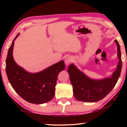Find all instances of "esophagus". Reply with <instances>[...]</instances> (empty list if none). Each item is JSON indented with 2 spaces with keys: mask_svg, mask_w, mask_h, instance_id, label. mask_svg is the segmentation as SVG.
I'll use <instances>...</instances> for the list:
<instances>
[{
  "mask_svg": "<svg viewBox=\"0 0 127 127\" xmlns=\"http://www.w3.org/2000/svg\"><path fill=\"white\" fill-rule=\"evenodd\" d=\"M73 61V58L72 57H67L65 59V63L66 65H69Z\"/></svg>",
  "mask_w": 127,
  "mask_h": 127,
  "instance_id": "esophagus-1",
  "label": "esophagus"
}]
</instances>
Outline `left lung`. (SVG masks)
<instances>
[{"label": "left lung", "mask_w": 127, "mask_h": 127, "mask_svg": "<svg viewBox=\"0 0 127 127\" xmlns=\"http://www.w3.org/2000/svg\"><path fill=\"white\" fill-rule=\"evenodd\" d=\"M114 41L117 44L119 64L116 70L110 77L102 79H91L77 69L73 64L68 66L67 72L73 86L74 96L77 100L87 102H98L105 98L114 87L122 68L120 47L117 40Z\"/></svg>", "instance_id": "1"}]
</instances>
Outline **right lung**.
Returning a JSON list of instances; mask_svg holds the SVG:
<instances>
[{
  "label": "right lung",
  "instance_id": "obj_1",
  "mask_svg": "<svg viewBox=\"0 0 127 127\" xmlns=\"http://www.w3.org/2000/svg\"><path fill=\"white\" fill-rule=\"evenodd\" d=\"M15 36L8 48L6 61V72L8 81L15 91L26 101L43 104L50 101L55 95L57 77L65 68L64 61L50 66L41 72L30 73L17 65L13 56Z\"/></svg>",
  "mask_w": 127,
  "mask_h": 127
}]
</instances>
